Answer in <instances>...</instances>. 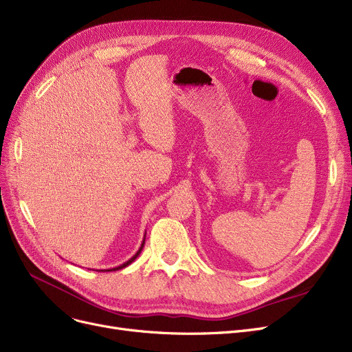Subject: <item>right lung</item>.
Segmentation results:
<instances>
[{
  "mask_svg": "<svg viewBox=\"0 0 352 352\" xmlns=\"http://www.w3.org/2000/svg\"><path fill=\"white\" fill-rule=\"evenodd\" d=\"M144 244H145V239H144V241H142V244H141V248H140V250L138 252H136L131 258H129V261L128 262H125L124 265H120V266H118V267H113V269H106V272H112V270H119V269H124V267H126L128 265H131L133 261H135V258L136 257H138L140 256V253H141V250L144 249ZM100 272H104V270H100Z\"/></svg>",
  "mask_w": 352,
  "mask_h": 352,
  "instance_id": "add662e5",
  "label": "right lung"
}]
</instances>
